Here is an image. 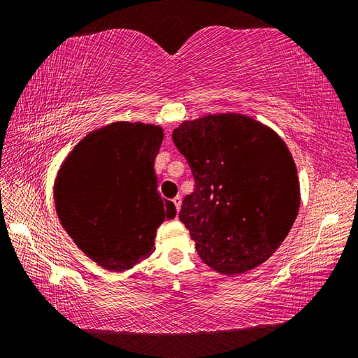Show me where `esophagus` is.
<instances>
[{"label":"esophagus","mask_w":358,"mask_h":358,"mask_svg":"<svg viewBox=\"0 0 358 358\" xmlns=\"http://www.w3.org/2000/svg\"><path fill=\"white\" fill-rule=\"evenodd\" d=\"M173 205H175V207H177V210L180 211V208H181V197L180 196H177V197H173Z\"/></svg>","instance_id":"34e87169"}]
</instances>
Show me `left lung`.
I'll return each instance as SVG.
<instances>
[{
  "label": "left lung",
  "instance_id": "1",
  "mask_svg": "<svg viewBox=\"0 0 358 358\" xmlns=\"http://www.w3.org/2000/svg\"><path fill=\"white\" fill-rule=\"evenodd\" d=\"M172 138L196 181L180 221L199 256L229 276L264 264L287 237L300 208L299 175L287 145L241 113L183 121Z\"/></svg>",
  "mask_w": 358,
  "mask_h": 358
}]
</instances>
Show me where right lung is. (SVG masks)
<instances>
[{
	"mask_svg": "<svg viewBox=\"0 0 358 358\" xmlns=\"http://www.w3.org/2000/svg\"><path fill=\"white\" fill-rule=\"evenodd\" d=\"M162 138L161 126L115 121L82 138L59 167L53 197L62 226L107 270H129L151 256L156 229L177 215L157 194Z\"/></svg>",
	"mask_w": 358,
	"mask_h": 358,
	"instance_id": "right-lung-1",
	"label": "right lung"
}]
</instances>
